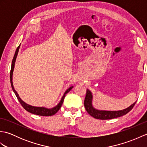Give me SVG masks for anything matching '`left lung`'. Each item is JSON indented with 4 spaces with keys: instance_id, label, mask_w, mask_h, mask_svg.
Instances as JSON below:
<instances>
[{
    "instance_id": "1",
    "label": "left lung",
    "mask_w": 147,
    "mask_h": 147,
    "mask_svg": "<svg viewBox=\"0 0 147 147\" xmlns=\"http://www.w3.org/2000/svg\"><path fill=\"white\" fill-rule=\"evenodd\" d=\"M92 99L93 95L92 92H90L88 89H87L85 102H84V105H85L86 111L90 115H92L93 117L102 120L111 119L119 117L122 116V115L126 114L133 108L134 105H135L136 102H135V103H133V104L132 105H131L129 107H127L125 109H123V110L117 111H100L95 109L93 107L92 105Z\"/></svg>"
}]
</instances>
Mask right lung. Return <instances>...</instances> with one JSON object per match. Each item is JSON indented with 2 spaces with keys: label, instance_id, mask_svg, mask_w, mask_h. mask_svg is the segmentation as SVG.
Masks as SVG:
<instances>
[{
  "label": "right lung",
  "instance_id": "obj_1",
  "mask_svg": "<svg viewBox=\"0 0 147 147\" xmlns=\"http://www.w3.org/2000/svg\"><path fill=\"white\" fill-rule=\"evenodd\" d=\"M20 45H21V44L18 47L16 51V52H15L13 59H12V61L11 69V72H10V80H11V85L12 89V90H13V92H14L16 96H17L18 100H19V102H20V104H21V105L23 106V108L25 109L26 111H27L28 112H29L32 114L41 115V116H51V115H54L55 114L57 113L59 109H61V106L62 105V103H63V102H64V98L65 96V94H67V93L69 92L72 88H73V86H71L70 88H69L66 90V91L65 92L63 96H62V97L61 100L60 102H59V104L55 106V107H53L52 109H47V108H45V107H35V106H32V105H30L28 104H26V103L22 100L21 98L20 97V96H19V95L18 94L17 92L16 91L14 88L13 83H12V74H13V71H14V68L16 59L17 55H18V52H19V49H20Z\"/></svg>",
  "mask_w": 147,
  "mask_h": 147
}]
</instances>
